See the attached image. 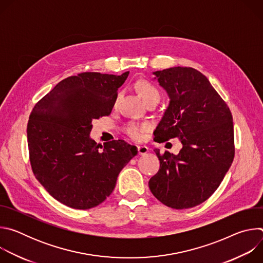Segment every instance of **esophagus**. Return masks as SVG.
Here are the masks:
<instances>
[{
	"instance_id": "esophagus-1",
	"label": "esophagus",
	"mask_w": 263,
	"mask_h": 263,
	"mask_svg": "<svg viewBox=\"0 0 263 263\" xmlns=\"http://www.w3.org/2000/svg\"><path fill=\"white\" fill-rule=\"evenodd\" d=\"M148 152V147L145 146V145H138L137 146V153L139 155H144Z\"/></svg>"
}]
</instances>
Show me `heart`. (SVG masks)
I'll return each instance as SVG.
<instances>
[{"label": "heart", "instance_id": "heart-1", "mask_svg": "<svg viewBox=\"0 0 263 263\" xmlns=\"http://www.w3.org/2000/svg\"><path fill=\"white\" fill-rule=\"evenodd\" d=\"M135 88L140 95V97L143 99L144 102H147L149 100L160 99V91L159 89L152 83L147 80H139L135 83ZM121 98V93H119L116 98V104ZM148 129V124L146 123H138V122H128L124 128L123 131L126 135H128L130 138L138 140L142 137L143 132Z\"/></svg>", "mask_w": 263, "mask_h": 263}]
</instances>
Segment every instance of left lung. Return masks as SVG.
Wrapping results in <instances>:
<instances>
[{
    "instance_id": "1",
    "label": "left lung",
    "mask_w": 263,
    "mask_h": 263,
    "mask_svg": "<svg viewBox=\"0 0 263 263\" xmlns=\"http://www.w3.org/2000/svg\"><path fill=\"white\" fill-rule=\"evenodd\" d=\"M154 73L171 99L155 140L180 138L183 147L178 155L154 149L160 168L148 187L167 207L192 208L212 196L233 162L232 115L201 71L177 66Z\"/></svg>"
}]
</instances>
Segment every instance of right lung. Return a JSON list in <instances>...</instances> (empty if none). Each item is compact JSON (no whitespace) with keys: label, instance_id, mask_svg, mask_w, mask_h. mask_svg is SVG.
<instances>
[{"label":"right lung","instance_id":"right-lung-1","mask_svg":"<svg viewBox=\"0 0 263 263\" xmlns=\"http://www.w3.org/2000/svg\"><path fill=\"white\" fill-rule=\"evenodd\" d=\"M128 74L86 71L70 76L31 111L27 137L33 174L65 206L85 210L100 205L137 153L122 139L100 146L89 138L91 121L111 114Z\"/></svg>","mask_w":263,"mask_h":263}]
</instances>
